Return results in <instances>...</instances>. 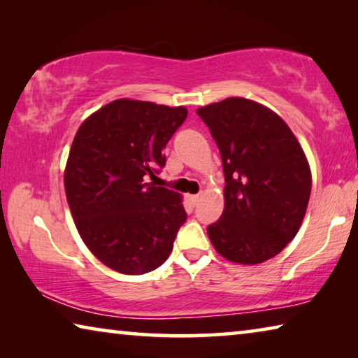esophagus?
Wrapping results in <instances>:
<instances>
[{
  "label": "esophagus",
  "mask_w": 358,
  "mask_h": 358,
  "mask_svg": "<svg viewBox=\"0 0 358 358\" xmlns=\"http://www.w3.org/2000/svg\"><path fill=\"white\" fill-rule=\"evenodd\" d=\"M199 199H201V196H199V194H194V196H189V202H191L192 205H197Z\"/></svg>",
  "instance_id": "obj_1"
}]
</instances>
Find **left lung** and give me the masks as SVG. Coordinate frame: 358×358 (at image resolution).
Wrapping results in <instances>:
<instances>
[{"mask_svg": "<svg viewBox=\"0 0 358 358\" xmlns=\"http://www.w3.org/2000/svg\"><path fill=\"white\" fill-rule=\"evenodd\" d=\"M220 148L224 211L207 232L230 262L254 265L280 254L301 226L311 171L294 132L270 108L245 98L201 107Z\"/></svg>", "mask_w": 358, "mask_h": 358, "instance_id": "8db88e82", "label": "left lung"}]
</instances>
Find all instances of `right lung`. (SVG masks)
I'll return each mask as SVG.
<instances>
[{"label": "right lung", "mask_w": 358, "mask_h": 358, "mask_svg": "<svg viewBox=\"0 0 358 358\" xmlns=\"http://www.w3.org/2000/svg\"><path fill=\"white\" fill-rule=\"evenodd\" d=\"M186 117L185 107L118 99L78 128L66 197L85 245L108 268L143 275L171 256L186 211L178 192L145 180L166 166L162 150Z\"/></svg>", "instance_id": "obj_1"}]
</instances>
